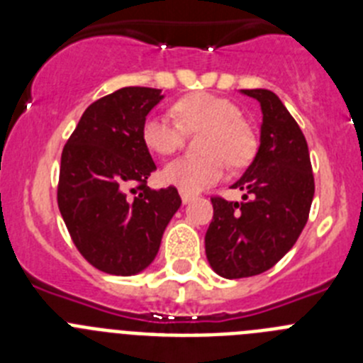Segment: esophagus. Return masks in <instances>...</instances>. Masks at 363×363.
<instances>
[{"mask_svg":"<svg viewBox=\"0 0 363 363\" xmlns=\"http://www.w3.org/2000/svg\"><path fill=\"white\" fill-rule=\"evenodd\" d=\"M179 194H182V201H184V203H189V201H192L194 198H196L194 192H189V191H179Z\"/></svg>","mask_w":363,"mask_h":363,"instance_id":"esophagus-1","label":"esophagus"}]
</instances>
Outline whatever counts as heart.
<instances>
[{"label": "heart", "instance_id": "obj_1", "mask_svg": "<svg viewBox=\"0 0 363 363\" xmlns=\"http://www.w3.org/2000/svg\"><path fill=\"white\" fill-rule=\"evenodd\" d=\"M174 118L150 114L142 127L143 143L152 152L169 156L184 145L185 133L200 134L201 156H182L167 163L162 179L182 191H200L223 178L227 162L234 167L247 163L255 150L249 125L240 107L220 96L198 92L179 98L172 107Z\"/></svg>", "mask_w": 363, "mask_h": 363}]
</instances>
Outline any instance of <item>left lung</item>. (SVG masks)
Here are the masks:
<instances>
[{
    "label": "left lung",
    "instance_id": "obj_1",
    "mask_svg": "<svg viewBox=\"0 0 363 363\" xmlns=\"http://www.w3.org/2000/svg\"><path fill=\"white\" fill-rule=\"evenodd\" d=\"M262 107L259 149L233 185L243 201L213 196V221L205 234L211 267L223 278L269 271L296 243L309 218L314 176L306 136L274 92L243 89Z\"/></svg>",
    "mask_w": 363,
    "mask_h": 363
}]
</instances>
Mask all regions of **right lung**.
I'll list each match as a JSON object with an SVG mask.
<instances>
[{
    "label": "right lung",
    "mask_w": 363,
    "mask_h": 363,
    "mask_svg": "<svg viewBox=\"0 0 363 363\" xmlns=\"http://www.w3.org/2000/svg\"><path fill=\"white\" fill-rule=\"evenodd\" d=\"M160 92L123 86L96 99L63 147L57 207L79 255L107 274L130 277L149 267L182 205L172 185L147 187L156 165L142 127Z\"/></svg>",
    "instance_id": "obj_1"
}]
</instances>
